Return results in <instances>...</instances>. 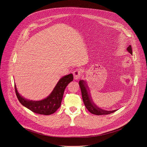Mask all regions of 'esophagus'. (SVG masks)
I'll return each mask as SVG.
<instances>
[{"label": "esophagus", "mask_w": 147, "mask_h": 147, "mask_svg": "<svg viewBox=\"0 0 147 147\" xmlns=\"http://www.w3.org/2000/svg\"><path fill=\"white\" fill-rule=\"evenodd\" d=\"M82 74V70L81 69H76L73 71V75H74V78L75 80H78L80 79Z\"/></svg>", "instance_id": "obj_1"}]
</instances>
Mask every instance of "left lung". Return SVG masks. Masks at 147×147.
Here are the masks:
<instances>
[{
	"label": "left lung",
	"mask_w": 147,
	"mask_h": 147,
	"mask_svg": "<svg viewBox=\"0 0 147 147\" xmlns=\"http://www.w3.org/2000/svg\"><path fill=\"white\" fill-rule=\"evenodd\" d=\"M127 51L129 53L131 54V55H132V47H131V45L128 46V47L127 48ZM79 85L82 91V99H83L84 104L90 113L95 115H105V114H109L113 113L117 111V110H112V111H107V110L100 109V108H99L94 102L93 100L92 99V97L90 94L89 88V86H88L86 81L84 80H80L79 81Z\"/></svg>",
	"instance_id": "1"
}]
</instances>
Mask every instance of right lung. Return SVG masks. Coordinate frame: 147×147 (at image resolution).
<instances>
[{
    "instance_id": "right-lung-1",
    "label": "right lung",
    "mask_w": 147,
    "mask_h": 147,
    "mask_svg": "<svg viewBox=\"0 0 147 147\" xmlns=\"http://www.w3.org/2000/svg\"><path fill=\"white\" fill-rule=\"evenodd\" d=\"M73 80V76L69 74L61 78L49 96L39 100L33 101L21 96L15 84V93L20 102L32 111L43 115H50L55 113L61 106L64 92L68 84Z\"/></svg>"
}]
</instances>
